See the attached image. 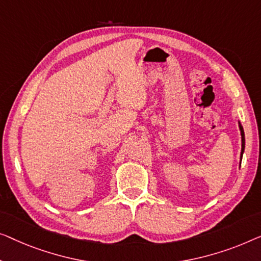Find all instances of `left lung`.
<instances>
[{
    "instance_id": "obj_1",
    "label": "left lung",
    "mask_w": 261,
    "mask_h": 261,
    "mask_svg": "<svg viewBox=\"0 0 261 261\" xmlns=\"http://www.w3.org/2000/svg\"><path fill=\"white\" fill-rule=\"evenodd\" d=\"M240 131H241V142H242V145H241V159H242V153H244V150H245V134L241 125H240Z\"/></svg>"
}]
</instances>
